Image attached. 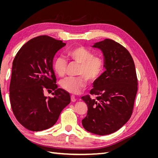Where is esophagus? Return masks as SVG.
Returning a JSON list of instances; mask_svg holds the SVG:
<instances>
[{
  "label": "esophagus",
  "mask_w": 158,
  "mask_h": 158,
  "mask_svg": "<svg viewBox=\"0 0 158 158\" xmlns=\"http://www.w3.org/2000/svg\"><path fill=\"white\" fill-rule=\"evenodd\" d=\"M70 98H71V102H76V99L74 95H71Z\"/></svg>",
  "instance_id": "obj_1"
}]
</instances>
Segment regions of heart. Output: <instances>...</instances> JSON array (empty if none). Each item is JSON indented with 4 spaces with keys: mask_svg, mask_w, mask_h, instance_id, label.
Masks as SVG:
<instances>
[{
    "mask_svg": "<svg viewBox=\"0 0 158 158\" xmlns=\"http://www.w3.org/2000/svg\"><path fill=\"white\" fill-rule=\"evenodd\" d=\"M70 60L80 64L76 77H67L61 80L60 86L66 92L77 94L86 87L88 82H94L103 74L105 61L102 57L95 56L92 51L84 47H77L66 53ZM68 63L63 57H56L53 62V69L57 75L63 76Z\"/></svg>",
    "mask_w": 158,
    "mask_h": 158,
    "instance_id": "1",
    "label": "heart"
}]
</instances>
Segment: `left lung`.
Wrapping results in <instances>:
<instances>
[{
    "mask_svg": "<svg viewBox=\"0 0 158 158\" xmlns=\"http://www.w3.org/2000/svg\"><path fill=\"white\" fill-rule=\"evenodd\" d=\"M93 47L101 49L104 72L89 95L82 97L87 104V115L82 121L84 128L98 135H107L120 129L131 118L138 90L135 63L130 52L118 43L106 39Z\"/></svg>",
    "mask_w": 158,
    "mask_h": 158,
    "instance_id": "8db88e82",
    "label": "left lung"
}]
</instances>
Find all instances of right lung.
I'll list each match as a JSON object with an SVG mask.
<instances>
[{
	"label": "right lung",
	"mask_w": 158,
	"mask_h": 158,
	"mask_svg": "<svg viewBox=\"0 0 158 158\" xmlns=\"http://www.w3.org/2000/svg\"><path fill=\"white\" fill-rule=\"evenodd\" d=\"M66 45L62 41L41 35L28 41L13 60L10 84L11 107L17 121L31 131L53 126L61 111L70 102L69 92L57 88L52 61ZM54 97L47 98L44 91Z\"/></svg>",
	"instance_id": "1"
}]
</instances>
